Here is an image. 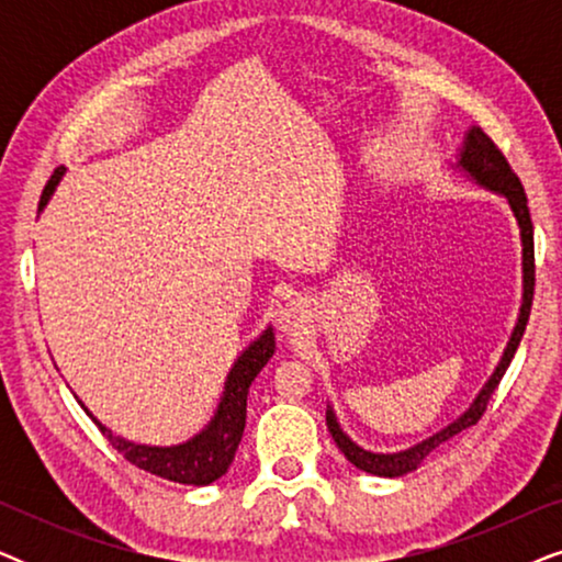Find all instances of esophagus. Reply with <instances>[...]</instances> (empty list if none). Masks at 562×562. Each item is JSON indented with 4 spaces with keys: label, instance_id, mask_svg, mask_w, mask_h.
Masks as SVG:
<instances>
[{
    "label": "esophagus",
    "instance_id": "34e87169",
    "mask_svg": "<svg viewBox=\"0 0 562 562\" xmlns=\"http://www.w3.org/2000/svg\"><path fill=\"white\" fill-rule=\"evenodd\" d=\"M306 314L310 312H306V304L302 302V299H291V302L279 306V312H276V322H279L281 333L299 335L306 322Z\"/></svg>",
    "mask_w": 562,
    "mask_h": 562
}]
</instances>
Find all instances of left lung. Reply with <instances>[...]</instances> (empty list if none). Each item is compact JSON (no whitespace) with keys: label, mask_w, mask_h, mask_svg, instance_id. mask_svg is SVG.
Listing matches in <instances>:
<instances>
[{"label":"left lung","mask_w":562,"mask_h":562,"mask_svg":"<svg viewBox=\"0 0 562 562\" xmlns=\"http://www.w3.org/2000/svg\"><path fill=\"white\" fill-rule=\"evenodd\" d=\"M458 168L463 171L468 179L479 183V187L494 191V194L504 196L506 204L514 214L519 225V237H521V306H519V317L517 325H514V333L506 342L504 356L498 360L496 371L491 373V379L483 383V389L479 391V396L473 398V404L460 414L456 422H450L448 427H442L440 432H435L427 440H422L412 448L398 450V452H371L366 448H360L358 442H352L348 435L342 432L340 422H337L333 406H327V429L333 435V440L337 442L340 452H345V458L350 460L352 465L360 468V471L381 475V479H398V475L417 471L429 452L435 448H440L442 442H448L450 437H456L463 429L473 427L475 422L483 417L486 412L488 398L494 396V391L498 386V381L504 379L506 368H509L514 352H517L521 335H525V327L529 322V310H532V294H535V227H532V217H529V206H527V194L525 187H521L519 176L512 171L509 160L504 158V153L496 148L494 140L483 133L481 127H471L465 133L463 148H460L458 156Z\"/></svg>","instance_id":"left-lung-1"}]
</instances>
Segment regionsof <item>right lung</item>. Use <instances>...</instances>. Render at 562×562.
I'll return each instance as SVG.
<instances>
[{
  "instance_id": "add662e5",
  "label": "right lung",
  "mask_w": 562,
  "mask_h": 562,
  "mask_svg": "<svg viewBox=\"0 0 562 562\" xmlns=\"http://www.w3.org/2000/svg\"><path fill=\"white\" fill-rule=\"evenodd\" d=\"M66 168H58L50 176V181L45 183L43 196H41V210L48 204V199L56 191L60 176ZM276 350V337L273 327H266L260 337H256L240 356H237L235 366L229 368L225 391H222L217 412L210 419L202 432L191 437V440L181 445H171V448H158V445H137L130 442L125 437L114 435L112 429H106L87 406L83 412L94 419V425L106 435V440L112 442V448L122 452V458L130 463L143 468L160 479L173 481V483H187V486H210L212 481L222 479L227 473L229 463H233L237 445L243 440L245 429V409H248V389L256 381V375L263 371V366L271 360Z\"/></svg>"
}]
</instances>
